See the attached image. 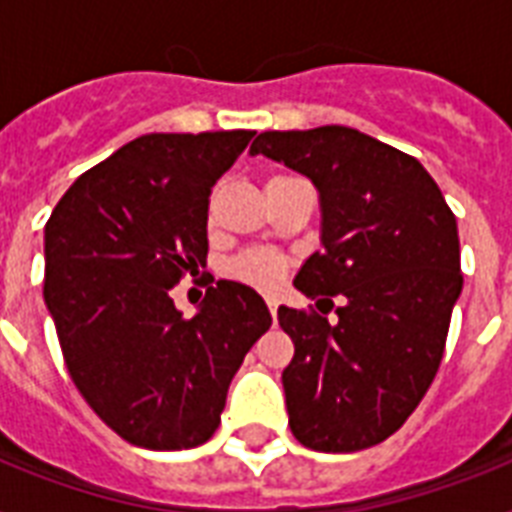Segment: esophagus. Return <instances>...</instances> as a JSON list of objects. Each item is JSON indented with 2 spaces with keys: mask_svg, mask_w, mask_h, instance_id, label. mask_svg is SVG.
I'll return each instance as SVG.
<instances>
[{
  "mask_svg": "<svg viewBox=\"0 0 512 512\" xmlns=\"http://www.w3.org/2000/svg\"><path fill=\"white\" fill-rule=\"evenodd\" d=\"M268 311H271L273 321H276V316H279V300L276 297H268Z\"/></svg>",
  "mask_w": 512,
  "mask_h": 512,
  "instance_id": "34e87169",
  "label": "esophagus"
}]
</instances>
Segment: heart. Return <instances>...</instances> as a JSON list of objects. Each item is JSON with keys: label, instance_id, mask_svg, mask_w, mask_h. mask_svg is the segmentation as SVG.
<instances>
[{"label": "heart", "instance_id": "heart-1", "mask_svg": "<svg viewBox=\"0 0 512 512\" xmlns=\"http://www.w3.org/2000/svg\"><path fill=\"white\" fill-rule=\"evenodd\" d=\"M284 271H287V260L271 249H247L225 265V273L231 279L255 289H273L281 281Z\"/></svg>", "mask_w": 512, "mask_h": 512}]
</instances>
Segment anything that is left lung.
Returning <instances> with one entry per match:
<instances>
[{
    "instance_id": "left-lung-1",
    "label": "left lung",
    "mask_w": 512,
    "mask_h": 512,
    "mask_svg": "<svg viewBox=\"0 0 512 512\" xmlns=\"http://www.w3.org/2000/svg\"><path fill=\"white\" fill-rule=\"evenodd\" d=\"M249 154L319 188L324 249L295 287L319 303L342 297L337 321L279 308L295 342L281 374L289 428L316 452L369 449L404 425L438 372L462 292L457 217L414 156L350 127L260 132Z\"/></svg>"
}]
</instances>
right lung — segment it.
I'll return each instance as SVG.
<instances>
[{
    "label": "right lung",
    "mask_w": 512,
    "mask_h": 512,
    "mask_svg": "<svg viewBox=\"0 0 512 512\" xmlns=\"http://www.w3.org/2000/svg\"><path fill=\"white\" fill-rule=\"evenodd\" d=\"M255 132H151L76 177L44 225V303L92 412L154 452L212 438L233 374L271 327L255 289L217 281L185 319L170 289L207 265L212 185Z\"/></svg>",
    "instance_id": "add662e5"
}]
</instances>
